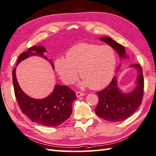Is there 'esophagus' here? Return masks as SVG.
<instances>
[{"instance_id":"esophagus-1","label":"esophagus","mask_w":156,"mask_h":156,"mask_svg":"<svg viewBox=\"0 0 156 156\" xmlns=\"http://www.w3.org/2000/svg\"><path fill=\"white\" fill-rule=\"evenodd\" d=\"M76 97H82V96H83L84 95V93H83V92H76Z\"/></svg>"}]
</instances>
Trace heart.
<instances>
[{"mask_svg":"<svg viewBox=\"0 0 156 156\" xmlns=\"http://www.w3.org/2000/svg\"><path fill=\"white\" fill-rule=\"evenodd\" d=\"M116 63V53L112 46L80 43L66 52V58L55 59L54 66L64 83H73L77 78L79 69L83 78L81 86L100 89L111 81Z\"/></svg>","mask_w":156,"mask_h":156,"instance_id":"obj_1","label":"heart"}]
</instances>
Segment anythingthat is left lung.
I'll return each instance as SVG.
<instances>
[{
  "mask_svg": "<svg viewBox=\"0 0 156 156\" xmlns=\"http://www.w3.org/2000/svg\"><path fill=\"white\" fill-rule=\"evenodd\" d=\"M100 40L112 46L125 61L129 59L122 45L108 37H101ZM129 67H134L138 71L136 80L137 86L129 93H122L117 86L116 78L114 76L110 83L105 89L97 92L99 96V103L94 111L100 118L110 122L123 121L132 116L140 105L144 94L143 69L138 64H131Z\"/></svg>",
  "mask_w": 156,
  "mask_h": 156,
  "instance_id": "left-lung-1",
  "label": "left lung"
}]
</instances>
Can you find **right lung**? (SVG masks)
<instances>
[{"instance_id": "add662e5", "label": "right lung", "mask_w": 156, "mask_h": 156, "mask_svg": "<svg viewBox=\"0 0 156 156\" xmlns=\"http://www.w3.org/2000/svg\"><path fill=\"white\" fill-rule=\"evenodd\" d=\"M46 51L42 46H34L19 56L17 66L23 59L29 57L44 56ZM51 62L52 67L54 65ZM16 69L12 71L13 84L16 100L23 113L29 117L32 122L46 127L59 126L69 118L73 112L72 105L76 99L75 92L66 86L55 85L53 92L48 97L42 99H35L29 97L22 90L16 76Z\"/></svg>"}]
</instances>
